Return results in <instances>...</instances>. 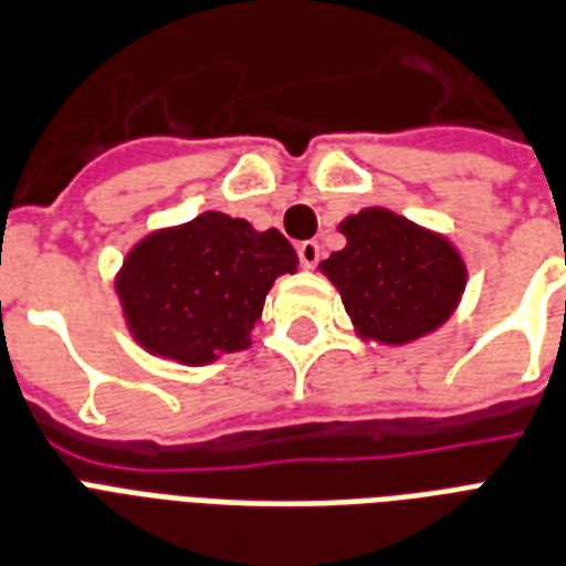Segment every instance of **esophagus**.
<instances>
[{
    "mask_svg": "<svg viewBox=\"0 0 566 566\" xmlns=\"http://www.w3.org/2000/svg\"><path fill=\"white\" fill-rule=\"evenodd\" d=\"M297 260H301L304 269H315L318 260H322V244L313 242V239H310V242H301L297 244Z\"/></svg>",
    "mask_w": 566,
    "mask_h": 566,
    "instance_id": "1",
    "label": "esophagus"
}]
</instances>
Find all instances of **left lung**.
Returning <instances> with one entry per match:
<instances>
[{
  "label": "left lung",
  "mask_w": 566,
  "mask_h": 566,
  "mask_svg": "<svg viewBox=\"0 0 566 566\" xmlns=\"http://www.w3.org/2000/svg\"><path fill=\"white\" fill-rule=\"evenodd\" d=\"M348 239L322 271L343 295L354 327L401 345L440 327L461 301L467 269L442 235L389 209H363L339 227Z\"/></svg>",
  "instance_id": "left-lung-1"
}]
</instances>
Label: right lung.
Wrapping results in <instances>:
<instances>
[{
    "instance_id": "1",
    "label": "right lung",
    "mask_w": 566,
    "mask_h": 566,
    "mask_svg": "<svg viewBox=\"0 0 566 566\" xmlns=\"http://www.w3.org/2000/svg\"><path fill=\"white\" fill-rule=\"evenodd\" d=\"M295 269L297 253L283 233L203 212L135 244L117 295L147 352L200 366L251 345L271 283Z\"/></svg>"
}]
</instances>
